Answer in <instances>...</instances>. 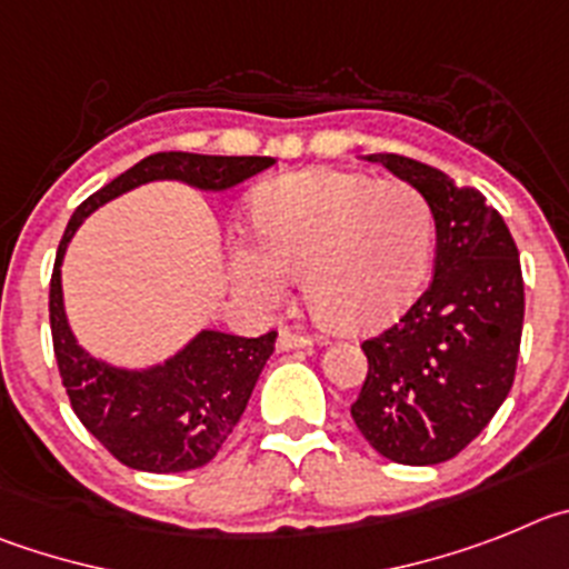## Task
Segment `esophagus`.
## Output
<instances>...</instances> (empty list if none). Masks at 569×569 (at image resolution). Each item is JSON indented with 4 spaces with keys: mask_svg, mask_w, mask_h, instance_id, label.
Instances as JSON below:
<instances>
[{
    "mask_svg": "<svg viewBox=\"0 0 569 569\" xmlns=\"http://www.w3.org/2000/svg\"><path fill=\"white\" fill-rule=\"evenodd\" d=\"M311 337L309 335H300V331H291V329H283L278 337V348L280 351H291V348H306L311 346Z\"/></svg>",
    "mask_w": 569,
    "mask_h": 569,
    "instance_id": "obj_1",
    "label": "esophagus"
}]
</instances>
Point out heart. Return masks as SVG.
<instances>
[{
	"instance_id": "b5f03b06",
	"label": "heart",
	"mask_w": 569,
	"mask_h": 569,
	"mask_svg": "<svg viewBox=\"0 0 569 569\" xmlns=\"http://www.w3.org/2000/svg\"><path fill=\"white\" fill-rule=\"evenodd\" d=\"M260 247H234V272L266 295L306 272L317 320L342 335L380 329L419 291L433 247L428 198L408 181L306 170L263 183L252 198Z\"/></svg>"
}]
</instances>
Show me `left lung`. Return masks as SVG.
Returning a JSON list of instances; mask_svg holds the SVG:
<instances>
[{
    "instance_id": "left-lung-1",
    "label": "left lung",
    "mask_w": 569,
    "mask_h": 569,
    "mask_svg": "<svg viewBox=\"0 0 569 569\" xmlns=\"http://www.w3.org/2000/svg\"><path fill=\"white\" fill-rule=\"evenodd\" d=\"M368 161L428 198L437 254L422 295L362 340L368 373L351 417L380 457L439 465L488 428L513 386L525 322L519 249L479 189L397 152Z\"/></svg>"
}]
</instances>
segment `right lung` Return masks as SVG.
<instances>
[{
  "instance_id": "add662e5",
  "label": "right lung",
  "mask_w": 569,
  "mask_h": 569,
  "mask_svg": "<svg viewBox=\"0 0 569 569\" xmlns=\"http://www.w3.org/2000/svg\"><path fill=\"white\" fill-rule=\"evenodd\" d=\"M266 156L156 152L87 198L70 218L50 274V335L61 386L87 431L132 470L181 473L203 468L240 422L252 388L272 357L278 331L234 337L201 331L163 366L119 371L93 360L73 340L61 306V258L87 214L147 181L176 178L198 189H229L269 170Z\"/></svg>"
}]
</instances>
